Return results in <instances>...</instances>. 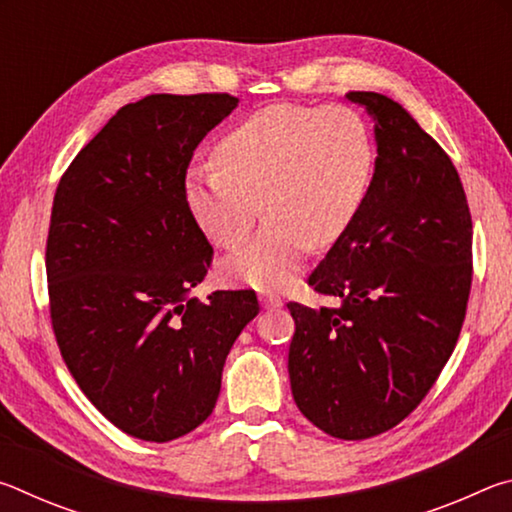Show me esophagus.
<instances>
[{"label": "esophagus", "mask_w": 512, "mask_h": 512, "mask_svg": "<svg viewBox=\"0 0 512 512\" xmlns=\"http://www.w3.org/2000/svg\"><path fill=\"white\" fill-rule=\"evenodd\" d=\"M259 300H262V307H264V309H277V307H282V300L277 298V296H273V293H262V296H259Z\"/></svg>", "instance_id": "obj_1"}]
</instances>
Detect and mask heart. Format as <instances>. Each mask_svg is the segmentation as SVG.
I'll return each instance as SVG.
<instances>
[{"label": "heart", "instance_id": "1", "mask_svg": "<svg viewBox=\"0 0 512 512\" xmlns=\"http://www.w3.org/2000/svg\"><path fill=\"white\" fill-rule=\"evenodd\" d=\"M214 169H194L185 201L216 246L235 250L223 275L259 291L296 282L311 248L339 241L357 219L375 171V146L363 119L345 106L275 103L253 112L214 149Z\"/></svg>", "mask_w": 512, "mask_h": 512}]
</instances>
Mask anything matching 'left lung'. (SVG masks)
<instances>
[{
	"mask_svg": "<svg viewBox=\"0 0 512 512\" xmlns=\"http://www.w3.org/2000/svg\"><path fill=\"white\" fill-rule=\"evenodd\" d=\"M345 99L375 124V173L357 219L309 275L341 309L289 302V379L309 422L363 440L400 424L452 357L472 284V216L452 160L400 103Z\"/></svg>",
	"mask_w": 512,
	"mask_h": 512,
	"instance_id": "8db88e82",
	"label": "left lung"
}]
</instances>
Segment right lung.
I'll return each mask as SVG.
<instances>
[{"label": "right lung", "instance_id": "1", "mask_svg": "<svg viewBox=\"0 0 512 512\" xmlns=\"http://www.w3.org/2000/svg\"><path fill=\"white\" fill-rule=\"evenodd\" d=\"M239 106L230 94L128 103L69 164L51 207L47 282L60 354L128 436L169 443L203 424L253 291L192 289L212 246L185 201L196 146Z\"/></svg>", "mask_w": 512, "mask_h": 512}]
</instances>
